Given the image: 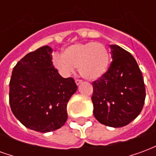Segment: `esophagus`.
I'll list each match as a JSON object with an SVG mask.
<instances>
[{
  "label": "esophagus",
  "mask_w": 156,
  "mask_h": 156,
  "mask_svg": "<svg viewBox=\"0 0 156 156\" xmlns=\"http://www.w3.org/2000/svg\"><path fill=\"white\" fill-rule=\"evenodd\" d=\"M75 83H76V84L77 85H79L80 83H83V81H82L81 79H76V80H75Z\"/></svg>",
  "instance_id": "esophagus-1"
}]
</instances>
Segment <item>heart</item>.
Instances as JSON below:
<instances>
[{
    "instance_id": "1",
    "label": "heart",
    "mask_w": 156,
    "mask_h": 156,
    "mask_svg": "<svg viewBox=\"0 0 156 156\" xmlns=\"http://www.w3.org/2000/svg\"><path fill=\"white\" fill-rule=\"evenodd\" d=\"M109 51L101 42H85L71 45L63 54L52 57L55 68L65 77L72 74L75 68L86 79L95 80L105 74L109 64Z\"/></svg>"
}]
</instances>
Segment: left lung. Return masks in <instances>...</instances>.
I'll use <instances>...</instances> for the list:
<instances>
[{
    "label": "left lung",
    "mask_w": 156,
    "mask_h": 156,
    "mask_svg": "<svg viewBox=\"0 0 156 156\" xmlns=\"http://www.w3.org/2000/svg\"><path fill=\"white\" fill-rule=\"evenodd\" d=\"M112 62L108 71L92 83L94 115L109 127L125 126L140 114L145 99L144 78L132 55L110 45Z\"/></svg>",
    "instance_id": "1"
}]
</instances>
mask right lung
<instances>
[{"instance_id": "add662e5", "label": "right lung", "mask_w": 156, "mask_h": 156, "mask_svg": "<svg viewBox=\"0 0 156 156\" xmlns=\"http://www.w3.org/2000/svg\"><path fill=\"white\" fill-rule=\"evenodd\" d=\"M51 52L48 46L29 52L14 67L10 80L9 103L13 115L24 126L41 133L65 124L68 102L78 88L73 78L58 73Z\"/></svg>"}]
</instances>
